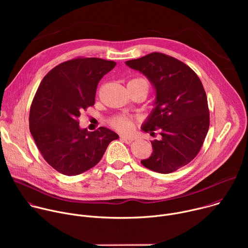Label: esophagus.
<instances>
[{"instance_id":"obj_1","label":"esophagus","mask_w":248,"mask_h":248,"mask_svg":"<svg viewBox=\"0 0 248 248\" xmlns=\"http://www.w3.org/2000/svg\"><path fill=\"white\" fill-rule=\"evenodd\" d=\"M121 139L124 141V142H125V143H127V144L131 143V141L133 140V139H132V137H130V136H126V135H122V136H121Z\"/></svg>"}]
</instances>
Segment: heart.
<instances>
[{
    "instance_id": "heart-1",
    "label": "heart",
    "mask_w": 248,
    "mask_h": 248,
    "mask_svg": "<svg viewBox=\"0 0 248 248\" xmlns=\"http://www.w3.org/2000/svg\"><path fill=\"white\" fill-rule=\"evenodd\" d=\"M133 82H146L145 80L141 79V78H137V79H133L131 80ZM130 82V81H129ZM147 83V82H146ZM110 124L111 125L116 128L117 130L119 131H122V132H127V131H130L131 128H132V121L127 118V117H124V116H116L114 117L111 121H110Z\"/></svg>"
}]
</instances>
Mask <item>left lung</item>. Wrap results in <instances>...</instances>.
<instances>
[{
	"mask_svg": "<svg viewBox=\"0 0 248 248\" xmlns=\"http://www.w3.org/2000/svg\"><path fill=\"white\" fill-rule=\"evenodd\" d=\"M125 64L144 75L155 90L154 109L141 129L161 138L151 141L153 152L141 164L170 173L187 165L198 154L209 129L208 102L193 70L172 57L152 53Z\"/></svg>",
	"mask_w": 248,
	"mask_h": 248,
	"instance_id": "1",
	"label": "left lung"
}]
</instances>
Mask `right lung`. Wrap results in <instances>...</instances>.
Returning <instances> with one entry per match:
<instances>
[{
    "label": "right lung",
    "mask_w": 248,
    "mask_h": 248,
    "mask_svg": "<svg viewBox=\"0 0 248 248\" xmlns=\"http://www.w3.org/2000/svg\"><path fill=\"white\" fill-rule=\"evenodd\" d=\"M116 64L98 58L70 60L51 69L40 83L30 108L29 129L46 162L59 172L70 176L88 170L119 138L104 126L89 132L78 120L95 104L99 81Z\"/></svg>",
    "instance_id": "add662e5"
}]
</instances>
